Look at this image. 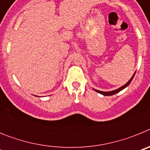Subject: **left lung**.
I'll use <instances>...</instances> for the list:
<instances>
[{
    "label": "left lung",
    "mask_w": 150,
    "mask_h": 150,
    "mask_svg": "<svg viewBox=\"0 0 150 150\" xmlns=\"http://www.w3.org/2000/svg\"><path fill=\"white\" fill-rule=\"evenodd\" d=\"M135 73H136V72H134V74H133V76H132V77L129 79V81H128V83H125V84L124 86H121V87H120V88H117V89L113 90V91H99V90L95 89V88H94V90H95V91H97V92H98V93L101 94V95H105V96H110V95H115V94L118 93V92H120V91H122V90H123V89H124V88H125L127 86H128V85H129L130 83H131V82L132 81V79H133L134 76V75H135Z\"/></svg>",
    "instance_id": "obj_1"
}]
</instances>
